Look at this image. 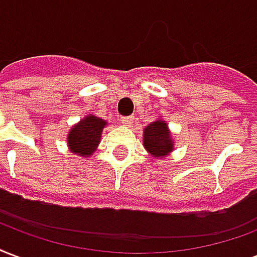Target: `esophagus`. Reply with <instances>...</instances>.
<instances>
[{
  "instance_id": "1",
  "label": "esophagus",
  "mask_w": 257,
  "mask_h": 257,
  "mask_svg": "<svg viewBox=\"0 0 257 257\" xmlns=\"http://www.w3.org/2000/svg\"><path fill=\"white\" fill-rule=\"evenodd\" d=\"M121 122H122L125 126H132L133 122H135V117H133V115H129V117H122V118H121Z\"/></svg>"
}]
</instances>
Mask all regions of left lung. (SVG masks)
<instances>
[{"mask_svg":"<svg viewBox=\"0 0 257 257\" xmlns=\"http://www.w3.org/2000/svg\"><path fill=\"white\" fill-rule=\"evenodd\" d=\"M143 146L151 158L155 159H163L171 155L174 151V137L167 122L159 118L147 125L143 132Z\"/></svg>","mask_w":257,"mask_h":257,"instance_id":"8db88e82","label":"left lung"}]
</instances>
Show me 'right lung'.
I'll return each instance as SVG.
<instances>
[{"label":"right lung","instance_id":"obj_1","mask_svg":"<svg viewBox=\"0 0 257 257\" xmlns=\"http://www.w3.org/2000/svg\"><path fill=\"white\" fill-rule=\"evenodd\" d=\"M107 122L94 114H87L76 122L67 135L70 152L82 158H89L97 151L102 137V131Z\"/></svg>","mask_w":257,"mask_h":257}]
</instances>
